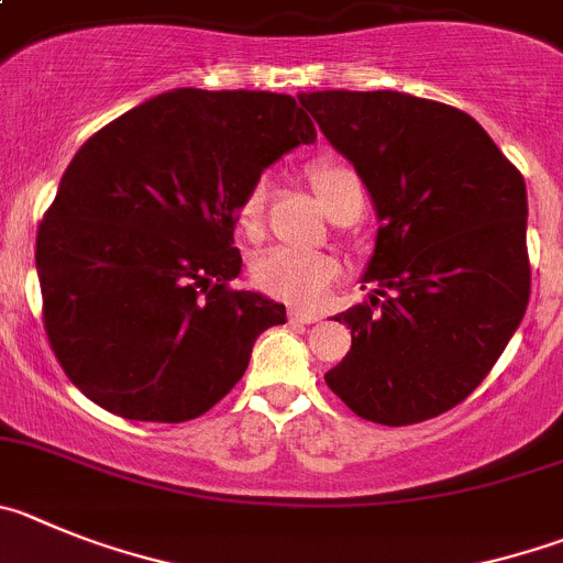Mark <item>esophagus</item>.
Segmentation results:
<instances>
[{
  "instance_id": "34e87169",
  "label": "esophagus",
  "mask_w": 563,
  "mask_h": 563,
  "mask_svg": "<svg viewBox=\"0 0 563 563\" xmlns=\"http://www.w3.org/2000/svg\"><path fill=\"white\" fill-rule=\"evenodd\" d=\"M287 318H290V323H318L321 321V316H318V312H301V309H290V312H287Z\"/></svg>"
}]
</instances>
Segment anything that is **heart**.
Returning a JSON list of instances; mask_svg holds the SVG:
<instances>
[{
    "mask_svg": "<svg viewBox=\"0 0 563 563\" xmlns=\"http://www.w3.org/2000/svg\"><path fill=\"white\" fill-rule=\"evenodd\" d=\"M309 180H312L318 200L332 220L349 218V214H354V220H357L363 214V180L352 167L340 162H318L309 169ZM265 180L251 184V189L242 198L236 218H240V229L247 236L260 234L262 218H265ZM338 273V262L327 254H298V251H287V247H271L251 267V282H254L256 290L276 298V301L292 303V307H312V303L321 301Z\"/></svg>",
    "mask_w": 563,
    "mask_h": 563,
    "instance_id": "heart-1",
    "label": "heart"
}]
</instances>
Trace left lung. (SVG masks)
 Wrapping results in <instances>:
<instances>
[{
  "label": "left lung",
  "mask_w": 563,
  "mask_h": 563,
  "mask_svg": "<svg viewBox=\"0 0 563 563\" xmlns=\"http://www.w3.org/2000/svg\"><path fill=\"white\" fill-rule=\"evenodd\" d=\"M374 200L371 303L340 312L352 352L327 385L374 424L461 405L505 352L530 298L525 178L452 106L401 91L298 95Z\"/></svg>",
  "instance_id": "1"
}]
</instances>
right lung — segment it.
I'll list each match as a JSON object with an SVG mask.
<instances>
[{"label": "right lung", "instance_id": "1", "mask_svg": "<svg viewBox=\"0 0 563 563\" xmlns=\"http://www.w3.org/2000/svg\"><path fill=\"white\" fill-rule=\"evenodd\" d=\"M316 125L296 97L173 89L75 153L35 240L44 329L95 405L131 421L203 416L285 303L234 290L236 211Z\"/></svg>", "mask_w": 563, "mask_h": 563}]
</instances>
